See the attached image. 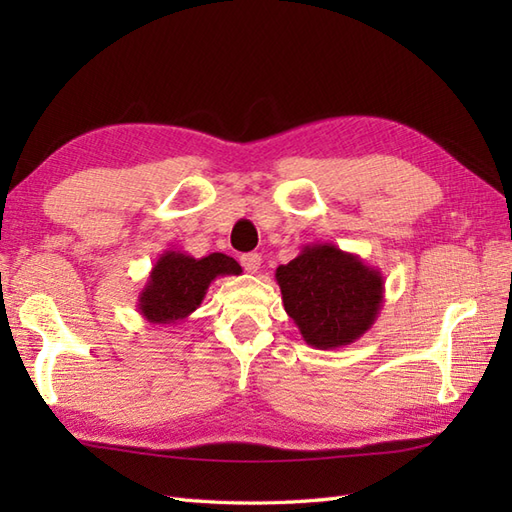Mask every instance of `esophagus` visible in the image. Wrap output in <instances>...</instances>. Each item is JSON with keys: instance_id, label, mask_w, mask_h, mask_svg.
Wrapping results in <instances>:
<instances>
[{"instance_id": "34e87169", "label": "esophagus", "mask_w": 512, "mask_h": 512, "mask_svg": "<svg viewBox=\"0 0 512 512\" xmlns=\"http://www.w3.org/2000/svg\"><path fill=\"white\" fill-rule=\"evenodd\" d=\"M239 262H242L246 273H257L259 268H262V255L259 253H246L239 257Z\"/></svg>"}]
</instances>
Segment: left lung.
I'll return each mask as SVG.
<instances>
[{
	"label": "left lung",
	"instance_id": "1",
	"mask_svg": "<svg viewBox=\"0 0 512 512\" xmlns=\"http://www.w3.org/2000/svg\"><path fill=\"white\" fill-rule=\"evenodd\" d=\"M275 279L288 317L317 350L350 345L376 323L385 301L380 270L330 242L308 244Z\"/></svg>",
	"mask_w": 512,
	"mask_h": 512
}]
</instances>
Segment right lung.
Returning <instances> with one entry per match:
<instances>
[{
	"label": "right lung",
	"mask_w": 512,
	"mask_h": 512,
	"mask_svg": "<svg viewBox=\"0 0 512 512\" xmlns=\"http://www.w3.org/2000/svg\"><path fill=\"white\" fill-rule=\"evenodd\" d=\"M233 257L211 253L195 259L182 250H165L147 277L145 288L138 295V312L147 323L176 325L200 308L206 290L217 277L239 275Z\"/></svg>",
	"instance_id": "1"
}]
</instances>
